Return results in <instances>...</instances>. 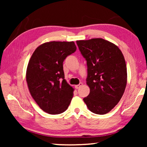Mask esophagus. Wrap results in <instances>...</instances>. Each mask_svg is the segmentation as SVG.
<instances>
[{
	"label": "esophagus",
	"instance_id": "obj_1",
	"mask_svg": "<svg viewBox=\"0 0 147 147\" xmlns=\"http://www.w3.org/2000/svg\"><path fill=\"white\" fill-rule=\"evenodd\" d=\"M82 86V83H80L78 85H76L75 86H74V88H75L76 89H79Z\"/></svg>",
	"mask_w": 147,
	"mask_h": 147
}]
</instances>
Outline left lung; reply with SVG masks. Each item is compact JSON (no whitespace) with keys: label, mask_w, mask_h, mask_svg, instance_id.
<instances>
[{"label":"left lung","mask_w":147,"mask_h":147,"mask_svg":"<svg viewBox=\"0 0 147 147\" xmlns=\"http://www.w3.org/2000/svg\"><path fill=\"white\" fill-rule=\"evenodd\" d=\"M88 65L86 84L90 88L83 100L92 112L104 115L120 101L127 83L124 56L119 47L102 38L76 41Z\"/></svg>","instance_id":"8db88e82"}]
</instances>
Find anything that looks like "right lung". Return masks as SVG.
Segmentation results:
<instances>
[{"mask_svg":"<svg viewBox=\"0 0 147 147\" xmlns=\"http://www.w3.org/2000/svg\"><path fill=\"white\" fill-rule=\"evenodd\" d=\"M74 41H50L39 45L30 59L26 79L32 98L49 114L64 112L73 96L74 89L65 80L63 62L74 53Z\"/></svg>","mask_w":147,"mask_h":147,"instance_id":"obj_1","label":"right lung"}]
</instances>
